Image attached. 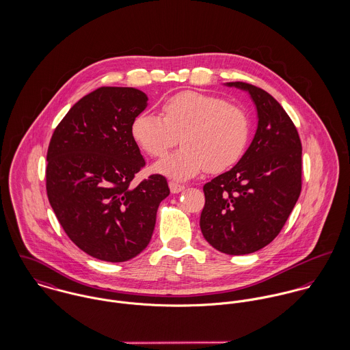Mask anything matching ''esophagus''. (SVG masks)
I'll return each mask as SVG.
<instances>
[{
	"label": "esophagus",
	"instance_id": "1",
	"mask_svg": "<svg viewBox=\"0 0 350 350\" xmlns=\"http://www.w3.org/2000/svg\"><path fill=\"white\" fill-rule=\"evenodd\" d=\"M170 186V190L172 194H176V193H180L185 190V185H180V183H176V182H170L168 183Z\"/></svg>",
	"mask_w": 350,
	"mask_h": 350
}]
</instances>
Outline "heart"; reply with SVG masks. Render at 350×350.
I'll return each instance as SVG.
<instances>
[{
	"label": "heart",
	"mask_w": 350,
	"mask_h": 350,
	"mask_svg": "<svg viewBox=\"0 0 350 350\" xmlns=\"http://www.w3.org/2000/svg\"><path fill=\"white\" fill-rule=\"evenodd\" d=\"M161 118L139 114L132 136L152 157H163L180 143L183 147L154 165L160 174L189 179L207 170L221 172L234 165L248 146L247 113L217 96L182 92L161 103Z\"/></svg>",
	"instance_id": "1"
}]
</instances>
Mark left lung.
Segmentation results:
<instances>
[{
    "instance_id": "8db88e82",
    "label": "left lung",
    "mask_w": 350,
    "mask_h": 350,
    "mask_svg": "<svg viewBox=\"0 0 350 350\" xmlns=\"http://www.w3.org/2000/svg\"><path fill=\"white\" fill-rule=\"evenodd\" d=\"M250 93L257 129L240 161L203 186L200 230L226 254H248L268 245L282 230L301 190V143L298 131L265 90L228 82Z\"/></svg>"
}]
</instances>
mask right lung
<instances>
[{
  "label": "right lung",
  "instance_id": "obj_1",
  "mask_svg": "<svg viewBox=\"0 0 350 350\" xmlns=\"http://www.w3.org/2000/svg\"><path fill=\"white\" fill-rule=\"evenodd\" d=\"M148 97L133 88H100L78 100L55 128L47 152L51 207L70 240L88 254L128 261L150 244L167 179L146 165L132 136Z\"/></svg>",
  "mask_w": 350,
  "mask_h": 350
}]
</instances>
